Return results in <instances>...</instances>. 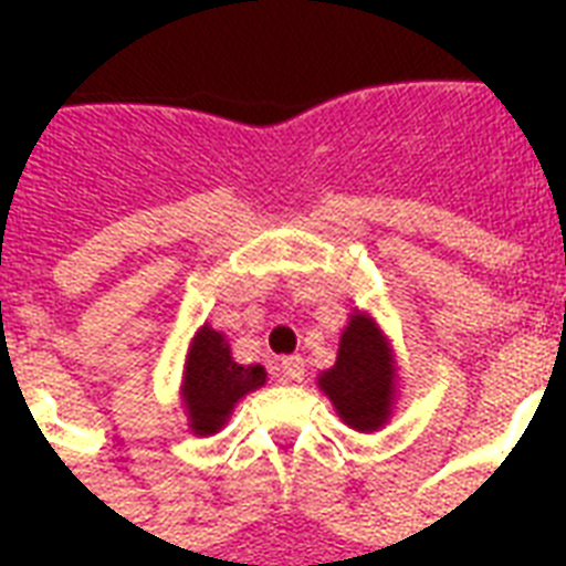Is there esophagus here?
<instances>
[{
	"mask_svg": "<svg viewBox=\"0 0 566 566\" xmlns=\"http://www.w3.org/2000/svg\"><path fill=\"white\" fill-rule=\"evenodd\" d=\"M275 376H279V381H302V376H305V361H302L300 355L282 358L279 367H275Z\"/></svg>",
	"mask_w": 566,
	"mask_h": 566,
	"instance_id": "34e87169",
	"label": "esophagus"
}]
</instances>
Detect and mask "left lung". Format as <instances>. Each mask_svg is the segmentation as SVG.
Returning <instances> with one entry per match:
<instances>
[{"label": "left lung", "mask_w": 566, "mask_h": 566, "mask_svg": "<svg viewBox=\"0 0 566 566\" xmlns=\"http://www.w3.org/2000/svg\"><path fill=\"white\" fill-rule=\"evenodd\" d=\"M337 417L355 431L385 429L399 396V364L390 337L367 311L355 308L340 332L335 367L317 376Z\"/></svg>", "instance_id": "left-lung-1"}]
</instances>
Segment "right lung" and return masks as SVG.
I'll use <instances>...</instances> for the list:
<instances>
[{
	"label": "right lung",
	"instance_id": "right-lung-1",
	"mask_svg": "<svg viewBox=\"0 0 566 566\" xmlns=\"http://www.w3.org/2000/svg\"><path fill=\"white\" fill-rule=\"evenodd\" d=\"M266 385V370L261 364H238L231 358V346L222 332L208 323L190 337L185 376H181V405L188 417V429L199 438L217 434L229 422L234 405L247 394Z\"/></svg>",
	"mask_w": 566,
	"mask_h": 566
}]
</instances>
